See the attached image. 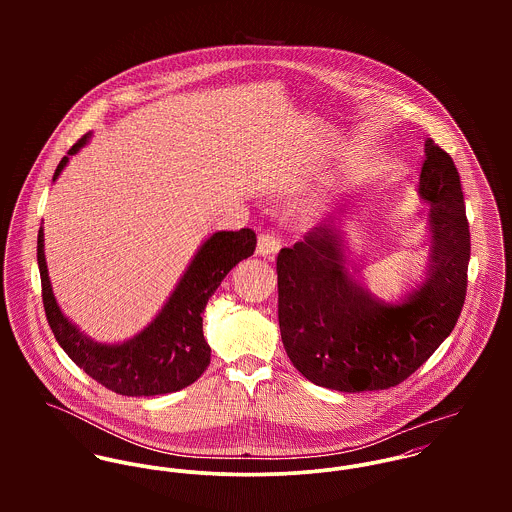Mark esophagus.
<instances>
[{"label": "esophagus", "instance_id": "34e87169", "mask_svg": "<svg viewBox=\"0 0 512 512\" xmlns=\"http://www.w3.org/2000/svg\"><path fill=\"white\" fill-rule=\"evenodd\" d=\"M278 250H280V240H278V236L272 234V232H260L256 252H258L260 256L274 258V254H276Z\"/></svg>", "mask_w": 512, "mask_h": 512}]
</instances>
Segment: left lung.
Masks as SVG:
<instances>
[{
	"instance_id": "left-lung-1",
	"label": "left lung",
	"mask_w": 512,
	"mask_h": 512,
	"mask_svg": "<svg viewBox=\"0 0 512 512\" xmlns=\"http://www.w3.org/2000/svg\"><path fill=\"white\" fill-rule=\"evenodd\" d=\"M420 195L430 203L432 262L426 284L398 305L365 292L347 266L343 232L323 222L282 248L278 321L293 366L313 384L386 390L424 365L453 331L467 295L471 234L457 167L426 142Z\"/></svg>"
}]
</instances>
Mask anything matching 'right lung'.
Here are the masks:
<instances>
[{
  "label": "right lung",
  "instance_id": "add662e5",
  "mask_svg": "<svg viewBox=\"0 0 512 512\" xmlns=\"http://www.w3.org/2000/svg\"><path fill=\"white\" fill-rule=\"evenodd\" d=\"M88 134L74 144L57 165L53 181L65 169L69 155L86 144ZM43 230L37 236L43 307L55 339L88 376L122 396H157L193 384L211 363V347L203 337V311L224 276L256 250L252 228L215 232L197 252L175 292L146 329L124 345H98L86 339L61 313L51 290Z\"/></svg>",
  "mask_w": 512,
  "mask_h": 512
}]
</instances>
